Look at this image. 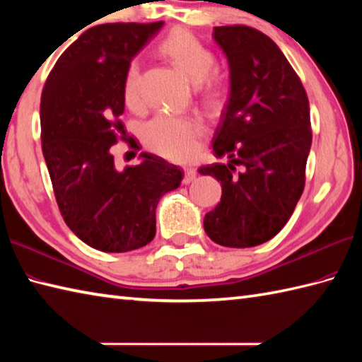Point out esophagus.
Listing matches in <instances>:
<instances>
[{"instance_id":"esophagus-1","label":"esophagus","mask_w":362,"mask_h":362,"mask_svg":"<svg viewBox=\"0 0 362 362\" xmlns=\"http://www.w3.org/2000/svg\"><path fill=\"white\" fill-rule=\"evenodd\" d=\"M196 175H197V173L194 168H185V177H183V183L188 185V183L196 180Z\"/></svg>"}]
</instances>
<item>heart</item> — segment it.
<instances>
[{
    "label": "heart",
    "instance_id": "heart-1",
    "mask_svg": "<svg viewBox=\"0 0 362 362\" xmlns=\"http://www.w3.org/2000/svg\"><path fill=\"white\" fill-rule=\"evenodd\" d=\"M160 51L196 83V90L202 101L216 107L226 95V83L221 76L211 73L214 56L206 46L187 30L175 29L160 43ZM138 81L140 64L132 60L124 76V99L127 104L138 101ZM205 134L204 124L196 118L177 117L160 113L143 129L148 148L169 160L185 161L194 158L201 151V140Z\"/></svg>",
    "mask_w": 362,
    "mask_h": 362
}]
</instances>
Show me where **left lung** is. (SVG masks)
I'll use <instances>...</instances> for the list:
<instances>
[{
  "instance_id": "left-lung-1",
  "label": "left lung",
  "mask_w": 362,
  "mask_h": 362,
  "mask_svg": "<svg viewBox=\"0 0 362 362\" xmlns=\"http://www.w3.org/2000/svg\"><path fill=\"white\" fill-rule=\"evenodd\" d=\"M226 54L230 96L213 136L224 163L199 174L221 182V202L205 214L210 240L253 247L280 232L303 193L311 149L310 104L298 76L271 38L249 26H216Z\"/></svg>"
}]
</instances>
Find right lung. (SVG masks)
<instances>
[{"label":"right lung","instance_id":"add662e5","mask_svg":"<svg viewBox=\"0 0 362 362\" xmlns=\"http://www.w3.org/2000/svg\"><path fill=\"white\" fill-rule=\"evenodd\" d=\"M163 25L90 28L64 51L45 83L42 151L54 194L66 226L96 250L121 253L151 243L160 199L183 179L179 168L153 153L141 152V163L122 171L110 153L124 130L127 66Z\"/></svg>","mask_w":362,"mask_h":362}]
</instances>
